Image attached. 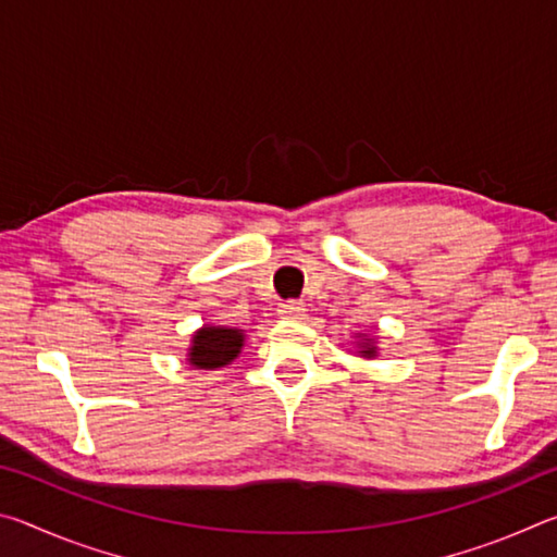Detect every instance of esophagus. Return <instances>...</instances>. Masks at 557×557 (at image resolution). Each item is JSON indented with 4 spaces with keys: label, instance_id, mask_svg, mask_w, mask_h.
<instances>
[{
    "label": "esophagus",
    "instance_id": "34e87169",
    "mask_svg": "<svg viewBox=\"0 0 557 557\" xmlns=\"http://www.w3.org/2000/svg\"><path fill=\"white\" fill-rule=\"evenodd\" d=\"M305 312L307 309L301 301H285V305L277 309L280 319H285V322H301V319H305Z\"/></svg>",
    "mask_w": 557,
    "mask_h": 557
}]
</instances>
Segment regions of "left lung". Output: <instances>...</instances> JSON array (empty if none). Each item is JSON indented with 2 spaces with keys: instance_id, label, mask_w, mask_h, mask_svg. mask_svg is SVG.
Listing matches in <instances>:
<instances>
[{
  "instance_id": "8db88e82",
  "label": "left lung",
  "mask_w": 557,
  "mask_h": 557,
  "mask_svg": "<svg viewBox=\"0 0 557 557\" xmlns=\"http://www.w3.org/2000/svg\"><path fill=\"white\" fill-rule=\"evenodd\" d=\"M356 354L361 358H375L379 356V342H375V336L369 334H356Z\"/></svg>"
}]
</instances>
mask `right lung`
<instances>
[{"mask_svg": "<svg viewBox=\"0 0 557 557\" xmlns=\"http://www.w3.org/2000/svg\"><path fill=\"white\" fill-rule=\"evenodd\" d=\"M245 346V332L238 326L203 324L191 334L186 363L194 371H219L233 363Z\"/></svg>", "mask_w": 557, "mask_h": 557, "instance_id": "add662e5", "label": "right lung"}]
</instances>
